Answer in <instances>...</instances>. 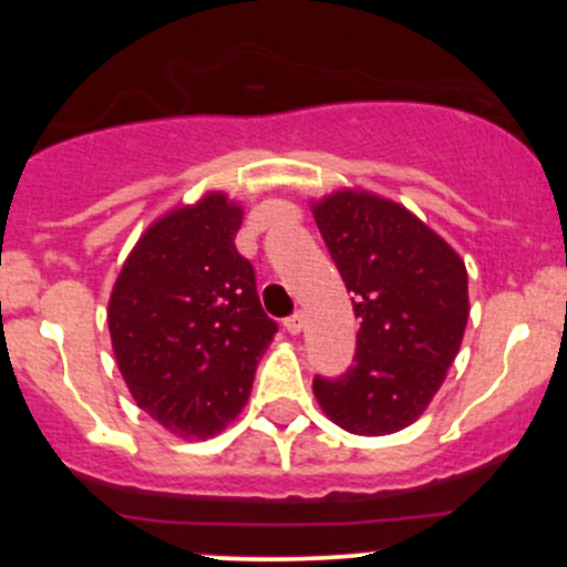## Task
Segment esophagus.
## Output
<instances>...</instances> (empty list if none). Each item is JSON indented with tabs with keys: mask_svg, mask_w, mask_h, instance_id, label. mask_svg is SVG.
<instances>
[{
	"mask_svg": "<svg viewBox=\"0 0 567 567\" xmlns=\"http://www.w3.org/2000/svg\"><path fill=\"white\" fill-rule=\"evenodd\" d=\"M285 329H288V334H301L305 331V316L301 312H296V316L285 318Z\"/></svg>",
	"mask_w": 567,
	"mask_h": 567,
	"instance_id": "1",
	"label": "esophagus"
}]
</instances>
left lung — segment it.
<instances>
[{
    "mask_svg": "<svg viewBox=\"0 0 567 567\" xmlns=\"http://www.w3.org/2000/svg\"><path fill=\"white\" fill-rule=\"evenodd\" d=\"M312 216L359 318L348 373L312 381L318 405L357 436L403 431L431 405L461 351L466 266L420 216L368 188L323 194Z\"/></svg>",
    "mask_w": 567,
    "mask_h": 567,
    "instance_id": "8db88e82",
    "label": "left lung"
}]
</instances>
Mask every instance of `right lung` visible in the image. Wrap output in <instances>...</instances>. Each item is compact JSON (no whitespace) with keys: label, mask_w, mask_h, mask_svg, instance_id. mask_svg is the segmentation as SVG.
Wrapping results in <instances>:
<instances>
[{"label":"right lung","mask_w":567,"mask_h":567,"mask_svg":"<svg viewBox=\"0 0 567 567\" xmlns=\"http://www.w3.org/2000/svg\"><path fill=\"white\" fill-rule=\"evenodd\" d=\"M244 205L210 188L153 219L125 257L106 320L120 375L177 439H214L247 405L277 334L236 249Z\"/></svg>","instance_id":"obj_1"}]
</instances>
